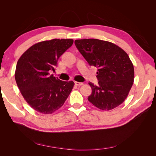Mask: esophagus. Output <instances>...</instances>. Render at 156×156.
<instances>
[{
  "label": "esophagus",
  "instance_id": "obj_1",
  "mask_svg": "<svg viewBox=\"0 0 156 156\" xmlns=\"http://www.w3.org/2000/svg\"><path fill=\"white\" fill-rule=\"evenodd\" d=\"M75 85H77V86H81V85H83V83H80V82L75 81Z\"/></svg>",
  "mask_w": 156,
  "mask_h": 156
}]
</instances>
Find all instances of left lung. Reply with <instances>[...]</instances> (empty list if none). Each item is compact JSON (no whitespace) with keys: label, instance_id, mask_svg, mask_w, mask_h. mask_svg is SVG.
<instances>
[{"label":"left lung","instance_id":"1","mask_svg":"<svg viewBox=\"0 0 156 156\" xmlns=\"http://www.w3.org/2000/svg\"><path fill=\"white\" fill-rule=\"evenodd\" d=\"M75 45L90 66L98 68V85L88 83V101L100 109L109 111L124 101L133 85L134 68L126 52L111 42L98 39L76 40Z\"/></svg>","mask_w":156,"mask_h":156}]
</instances>
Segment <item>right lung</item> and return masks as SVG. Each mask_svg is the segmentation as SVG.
Here are the masks:
<instances>
[{
    "mask_svg": "<svg viewBox=\"0 0 156 156\" xmlns=\"http://www.w3.org/2000/svg\"><path fill=\"white\" fill-rule=\"evenodd\" d=\"M73 43L71 39H53L39 42L27 50L19 59L15 79L26 101L43 114H51L62 107L73 87L72 81L56 78L58 60Z\"/></svg>",
    "mask_w": 156,
    "mask_h": 156,
    "instance_id": "obj_1",
    "label": "right lung"
}]
</instances>
